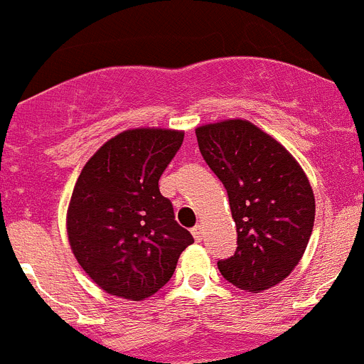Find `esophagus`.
<instances>
[{"mask_svg": "<svg viewBox=\"0 0 364 364\" xmlns=\"http://www.w3.org/2000/svg\"><path fill=\"white\" fill-rule=\"evenodd\" d=\"M191 233L193 237H195V240H202V237H204V228H202L200 224H197V226L191 230Z\"/></svg>", "mask_w": 364, "mask_h": 364, "instance_id": "obj_1", "label": "esophagus"}]
</instances>
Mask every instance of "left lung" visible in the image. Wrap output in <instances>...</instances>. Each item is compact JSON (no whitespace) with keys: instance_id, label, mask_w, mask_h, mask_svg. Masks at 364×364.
Wrapping results in <instances>:
<instances>
[{"instance_id":"8db88e82","label":"left lung","mask_w":364,"mask_h":364,"mask_svg":"<svg viewBox=\"0 0 364 364\" xmlns=\"http://www.w3.org/2000/svg\"><path fill=\"white\" fill-rule=\"evenodd\" d=\"M197 140L226 188L237 226V252L217 262L222 277L240 290H268L290 275L308 246L315 218L310 182L277 140L246 120L202 125Z\"/></svg>"}]
</instances>
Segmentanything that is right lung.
Instances as JSON below:
<instances>
[{
  "instance_id": "add662e5",
  "label": "right lung",
  "mask_w": 364,
  "mask_h": 364,
  "mask_svg": "<svg viewBox=\"0 0 364 364\" xmlns=\"http://www.w3.org/2000/svg\"><path fill=\"white\" fill-rule=\"evenodd\" d=\"M184 133L131 129L100 147L74 186L67 233L83 272L111 295L142 301L167 284L193 235L159 180Z\"/></svg>"
}]
</instances>
